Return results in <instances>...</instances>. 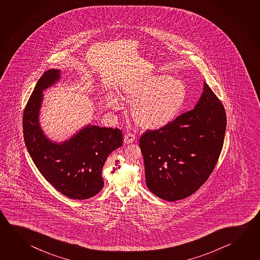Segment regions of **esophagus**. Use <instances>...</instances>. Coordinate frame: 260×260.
<instances>
[{"label": "esophagus", "instance_id": "1", "mask_svg": "<svg viewBox=\"0 0 260 260\" xmlns=\"http://www.w3.org/2000/svg\"><path fill=\"white\" fill-rule=\"evenodd\" d=\"M135 140V135L132 134V133H127L125 137H124V143L126 144H129L132 143Z\"/></svg>", "mask_w": 260, "mask_h": 260}]
</instances>
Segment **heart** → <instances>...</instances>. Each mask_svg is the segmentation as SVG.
I'll list each match as a JSON object with an SVG mask.
<instances>
[{
	"label": "heart",
	"instance_id": "obj_1",
	"mask_svg": "<svg viewBox=\"0 0 260 260\" xmlns=\"http://www.w3.org/2000/svg\"><path fill=\"white\" fill-rule=\"evenodd\" d=\"M121 96L132 104V119L139 127L157 129L171 123L181 112L187 88L180 79L155 75L123 87ZM106 103L114 110L119 108L118 101L111 96L107 98Z\"/></svg>",
	"mask_w": 260,
	"mask_h": 260
}]
</instances>
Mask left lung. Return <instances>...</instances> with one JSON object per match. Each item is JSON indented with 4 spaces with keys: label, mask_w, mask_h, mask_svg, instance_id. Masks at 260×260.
I'll list each match as a JSON object with an SVG mask.
<instances>
[{
    "label": "left lung",
    "mask_w": 260,
    "mask_h": 260,
    "mask_svg": "<svg viewBox=\"0 0 260 260\" xmlns=\"http://www.w3.org/2000/svg\"><path fill=\"white\" fill-rule=\"evenodd\" d=\"M225 128L223 104L205 82L193 110L141 137L148 189L169 202L184 199L197 191L214 171Z\"/></svg>",
    "instance_id": "obj_1"
}]
</instances>
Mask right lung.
<instances>
[{
  "label": "right lung",
  "instance_id": "right-lung-1",
  "mask_svg": "<svg viewBox=\"0 0 260 260\" xmlns=\"http://www.w3.org/2000/svg\"><path fill=\"white\" fill-rule=\"evenodd\" d=\"M60 78V70L50 69L38 80L23 111V138L32 161L46 181L70 199L85 200L104 186L102 168L109 155L122 145V132L88 124L64 142L48 139L39 123L43 91Z\"/></svg>",
  "mask_w": 260,
  "mask_h": 260
}]
</instances>
